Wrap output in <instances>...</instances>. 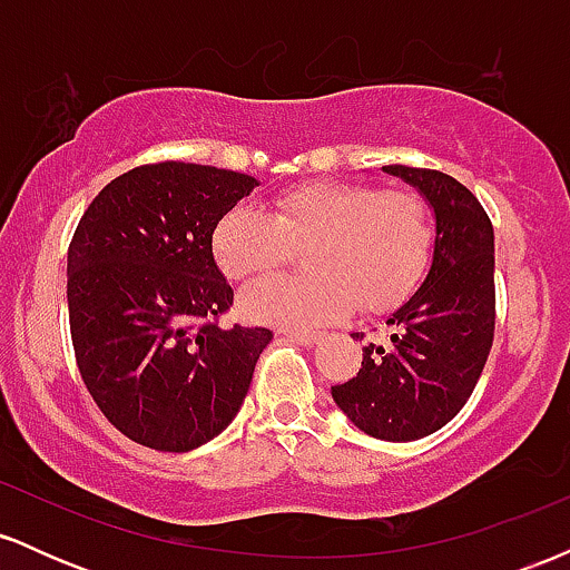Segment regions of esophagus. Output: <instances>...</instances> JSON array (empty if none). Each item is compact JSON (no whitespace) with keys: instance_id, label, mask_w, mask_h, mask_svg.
<instances>
[{"instance_id":"obj_1","label":"esophagus","mask_w":570,"mask_h":570,"mask_svg":"<svg viewBox=\"0 0 570 570\" xmlns=\"http://www.w3.org/2000/svg\"><path fill=\"white\" fill-rule=\"evenodd\" d=\"M284 337L292 340V343L307 345V348H311V345H316V343H322V340H324L322 332H297V330L284 332Z\"/></svg>"}]
</instances>
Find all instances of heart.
<instances>
[{
    "instance_id": "obj_1",
    "label": "heart",
    "mask_w": 570,
    "mask_h": 570,
    "mask_svg": "<svg viewBox=\"0 0 570 570\" xmlns=\"http://www.w3.org/2000/svg\"><path fill=\"white\" fill-rule=\"evenodd\" d=\"M434 230L417 195L356 181H311L276 200V214L240 203L217 222L214 259L227 278L276 271L303 252L311 278H265L238 297L254 324L313 330L358 305L383 313L402 303L426 273Z\"/></svg>"
}]
</instances>
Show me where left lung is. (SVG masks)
<instances>
[{"label":"left lung","mask_w":570,"mask_h":570,"mask_svg":"<svg viewBox=\"0 0 570 570\" xmlns=\"http://www.w3.org/2000/svg\"><path fill=\"white\" fill-rule=\"evenodd\" d=\"M426 200L434 246L426 278L385 316L389 343L364 345L356 377L332 399L364 434L412 442L434 434L472 396L493 345L495 246L485 208L442 171L383 166Z\"/></svg>","instance_id":"obj_1"}]
</instances>
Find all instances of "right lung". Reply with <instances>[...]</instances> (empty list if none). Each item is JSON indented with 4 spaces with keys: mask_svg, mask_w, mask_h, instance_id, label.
<instances>
[{
    "mask_svg": "<svg viewBox=\"0 0 570 570\" xmlns=\"http://www.w3.org/2000/svg\"><path fill=\"white\" fill-rule=\"evenodd\" d=\"M254 187L230 168L155 163L109 181L77 225L67 257L77 367L128 440L187 453L244 404L273 332L214 322L233 289L212 235Z\"/></svg>",
    "mask_w": 570,
    "mask_h": 570,
    "instance_id": "obj_1",
    "label": "right lung"
}]
</instances>
